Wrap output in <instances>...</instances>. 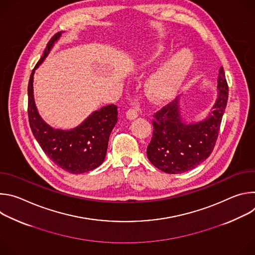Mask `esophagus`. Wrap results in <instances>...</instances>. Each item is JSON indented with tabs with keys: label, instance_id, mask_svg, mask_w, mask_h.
<instances>
[{
	"label": "esophagus",
	"instance_id": "obj_1",
	"mask_svg": "<svg viewBox=\"0 0 255 255\" xmlns=\"http://www.w3.org/2000/svg\"><path fill=\"white\" fill-rule=\"evenodd\" d=\"M126 115H127V118H128V119H130V120H133V119L137 118V116H138V111L136 110L135 108H130L129 110L127 111Z\"/></svg>",
	"mask_w": 255,
	"mask_h": 255
}]
</instances>
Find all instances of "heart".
Here are the masks:
<instances>
[{"mask_svg":"<svg viewBox=\"0 0 255 255\" xmlns=\"http://www.w3.org/2000/svg\"><path fill=\"white\" fill-rule=\"evenodd\" d=\"M164 52L159 46L153 54L145 57L140 68L145 69L153 64ZM195 57L191 50L184 48L171 54L148 78L145 84V92L152 101L160 102L172 98L184 85L194 66Z\"/></svg>","mask_w":255,"mask_h":255,"instance_id":"heart-1","label":"heart"}]
</instances>
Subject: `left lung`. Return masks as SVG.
Masks as SVG:
<instances>
[{
	"label": "left lung",
	"instance_id": "obj_1",
	"mask_svg": "<svg viewBox=\"0 0 255 255\" xmlns=\"http://www.w3.org/2000/svg\"><path fill=\"white\" fill-rule=\"evenodd\" d=\"M218 91L213 111L203 122L183 123L177 98L152 115L153 132L146 153L155 167L166 173H181L195 168L210 156L228 101L229 90L223 67L219 70Z\"/></svg>",
	"mask_w": 255,
	"mask_h": 255
}]
</instances>
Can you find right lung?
Wrapping results in <instances>:
<instances>
[{"instance_id":"1","label":"right lung","mask_w":255,"mask_h":255,"mask_svg":"<svg viewBox=\"0 0 255 255\" xmlns=\"http://www.w3.org/2000/svg\"><path fill=\"white\" fill-rule=\"evenodd\" d=\"M61 32L48 41L43 55L34 69L44 60ZM28 84V117L34 137L45 154L59 167L70 173H83L95 169L105 159L109 136L118 121V107L108 105L94 112L81 126L70 131L55 130L38 115L33 99V75Z\"/></svg>"}]
</instances>
